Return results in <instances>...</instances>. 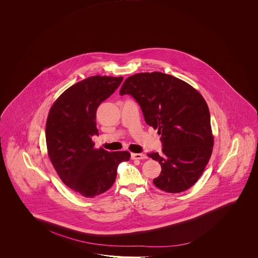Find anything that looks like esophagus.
I'll return each instance as SVG.
<instances>
[{"instance_id":"34e87169","label":"esophagus","mask_w":258,"mask_h":258,"mask_svg":"<svg viewBox=\"0 0 258 258\" xmlns=\"http://www.w3.org/2000/svg\"><path fill=\"white\" fill-rule=\"evenodd\" d=\"M131 158L133 159H148V156L146 154L132 153Z\"/></svg>"}]
</instances>
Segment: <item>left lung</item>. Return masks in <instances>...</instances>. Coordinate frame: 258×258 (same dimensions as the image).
Returning <instances> with one entry per match:
<instances>
[{
  "label": "left lung",
  "instance_id": "8db88e82",
  "mask_svg": "<svg viewBox=\"0 0 258 258\" xmlns=\"http://www.w3.org/2000/svg\"><path fill=\"white\" fill-rule=\"evenodd\" d=\"M131 95L140 105L145 121L161 135V153H148L161 172L154 184L168 192H181L202 175L214 145L209 107L197 89L160 72L127 78L120 95Z\"/></svg>",
  "mask_w": 258,
  "mask_h": 258
}]
</instances>
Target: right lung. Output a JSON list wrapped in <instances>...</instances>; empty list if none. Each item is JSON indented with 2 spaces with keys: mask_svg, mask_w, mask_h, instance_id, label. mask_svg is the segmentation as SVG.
Listing matches in <instances>:
<instances>
[{
  "mask_svg": "<svg viewBox=\"0 0 258 258\" xmlns=\"http://www.w3.org/2000/svg\"><path fill=\"white\" fill-rule=\"evenodd\" d=\"M123 77L95 76L66 89L49 110L46 144L49 159L62 182L84 198L103 194L115 181L117 168L128 161L127 151L94 148L99 136L96 112Z\"/></svg>",
  "mask_w": 258,
  "mask_h": 258,
  "instance_id": "obj_1",
  "label": "right lung"
}]
</instances>
